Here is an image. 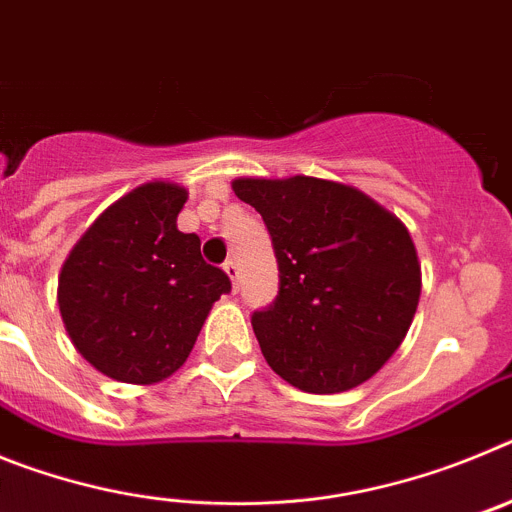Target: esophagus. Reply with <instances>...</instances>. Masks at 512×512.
Returning a JSON list of instances; mask_svg holds the SVG:
<instances>
[{"label":"esophagus","mask_w":512,"mask_h":512,"mask_svg":"<svg viewBox=\"0 0 512 512\" xmlns=\"http://www.w3.org/2000/svg\"><path fill=\"white\" fill-rule=\"evenodd\" d=\"M223 269H225V274L230 277V282H233V289H238V264H235L233 259H228L223 264Z\"/></svg>","instance_id":"obj_1"}]
</instances>
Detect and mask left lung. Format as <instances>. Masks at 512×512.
<instances>
[{
	"mask_svg": "<svg viewBox=\"0 0 512 512\" xmlns=\"http://www.w3.org/2000/svg\"><path fill=\"white\" fill-rule=\"evenodd\" d=\"M279 264V295L251 315L266 364L292 387L333 395L372 379L400 348L420 300L413 238L397 215L348 184L235 179Z\"/></svg>",
	"mask_w": 512,
	"mask_h": 512,
	"instance_id": "left-lung-1",
	"label": "left lung"
}]
</instances>
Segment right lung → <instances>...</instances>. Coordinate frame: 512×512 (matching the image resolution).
<instances>
[{"label": "right lung", "instance_id": "1", "mask_svg": "<svg viewBox=\"0 0 512 512\" xmlns=\"http://www.w3.org/2000/svg\"><path fill=\"white\" fill-rule=\"evenodd\" d=\"M187 189L148 182L110 205L71 248L58 310L71 343L110 379L153 384L187 361L212 305L230 292L200 238L176 228Z\"/></svg>", "mask_w": 512, "mask_h": 512}]
</instances>
